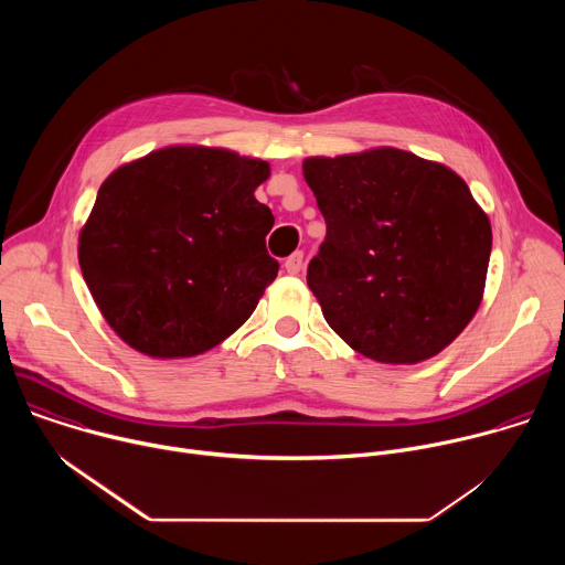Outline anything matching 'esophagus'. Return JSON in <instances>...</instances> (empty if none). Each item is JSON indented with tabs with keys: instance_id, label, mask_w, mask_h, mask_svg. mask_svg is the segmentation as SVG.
<instances>
[{
	"instance_id": "esophagus-1",
	"label": "esophagus",
	"mask_w": 565,
	"mask_h": 565,
	"mask_svg": "<svg viewBox=\"0 0 565 565\" xmlns=\"http://www.w3.org/2000/svg\"><path fill=\"white\" fill-rule=\"evenodd\" d=\"M301 264H303V253H292V255L286 259L284 268H286V273H288V275H299Z\"/></svg>"
}]
</instances>
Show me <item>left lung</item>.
<instances>
[{
  "label": "left lung",
  "instance_id": "left-lung-1",
  "mask_svg": "<svg viewBox=\"0 0 565 565\" xmlns=\"http://www.w3.org/2000/svg\"><path fill=\"white\" fill-rule=\"evenodd\" d=\"M303 179L327 221L306 281L329 327L384 364L451 344L480 306L492 253L465 181L393 147L306 158Z\"/></svg>",
  "mask_w": 565,
  "mask_h": 565
}]
</instances>
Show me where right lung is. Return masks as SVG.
Returning a JSON list of instances; mask_svg holds the SVG:
<instances>
[{"label":"right lung","mask_w":565,"mask_h":565,"mask_svg":"<svg viewBox=\"0 0 565 565\" xmlns=\"http://www.w3.org/2000/svg\"><path fill=\"white\" fill-rule=\"evenodd\" d=\"M266 160L166 147L116 170L79 232V268L109 327L151 358H192L230 338L279 264L275 216L255 199Z\"/></svg>","instance_id":"add662e5"}]
</instances>
